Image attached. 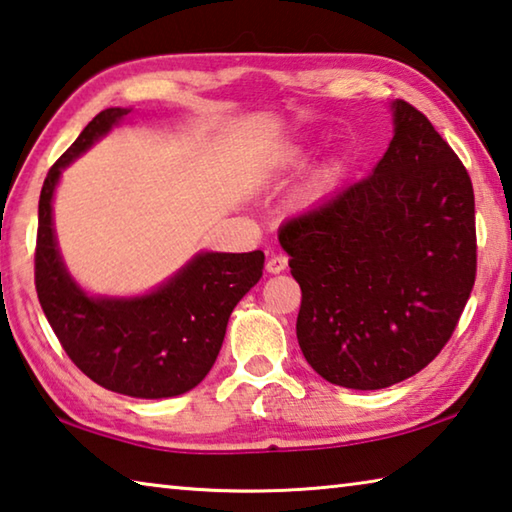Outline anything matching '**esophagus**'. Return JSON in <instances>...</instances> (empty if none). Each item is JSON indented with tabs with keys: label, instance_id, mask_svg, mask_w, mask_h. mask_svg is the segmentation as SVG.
<instances>
[{
	"label": "esophagus",
	"instance_id": "esophagus-1",
	"mask_svg": "<svg viewBox=\"0 0 512 512\" xmlns=\"http://www.w3.org/2000/svg\"><path fill=\"white\" fill-rule=\"evenodd\" d=\"M289 266V257L282 253H271L266 259V271L268 273H282Z\"/></svg>",
	"mask_w": 512,
	"mask_h": 512
}]
</instances>
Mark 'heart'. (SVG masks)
<instances>
[{
	"mask_svg": "<svg viewBox=\"0 0 512 512\" xmlns=\"http://www.w3.org/2000/svg\"><path fill=\"white\" fill-rule=\"evenodd\" d=\"M302 162H305V151H302V146H298V144L282 146V149L273 155L271 162L266 164L264 176L266 178H275V176H280V173H284V171L300 167ZM323 183H325V178H323Z\"/></svg>",
	"mask_w": 512,
	"mask_h": 512,
	"instance_id": "1",
	"label": "heart"
}]
</instances>
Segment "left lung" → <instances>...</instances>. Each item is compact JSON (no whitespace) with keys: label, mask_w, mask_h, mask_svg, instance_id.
Instances as JSON below:
<instances>
[{"label":"left lung","mask_w":512,"mask_h":512,"mask_svg":"<svg viewBox=\"0 0 512 512\" xmlns=\"http://www.w3.org/2000/svg\"><path fill=\"white\" fill-rule=\"evenodd\" d=\"M375 171L291 219L280 244L302 291L300 350L329 384L377 391L438 357L476 280L470 173L397 99Z\"/></svg>","instance_id":"obj_1"}]
</instances>
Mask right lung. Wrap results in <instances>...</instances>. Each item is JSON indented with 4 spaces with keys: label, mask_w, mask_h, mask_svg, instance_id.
Wrapping results in <instances>:
<instances>
[{
    "label": "right lung",
    "mask_w": 512,
    "mask_h": 512,
    "mask_svg": "<svg viewBox=\"0 0 512 512\" xmlns=\"http://www.w3.org/2000/svg\"><path fill=\"white\" fill-rule=\"evenodd\" d=\"M126 108L101 110L49 169L38 203L36 291L51 329L83 375L121 395L173 397L201 384L219 357L237 302L262 277L264 253H203L144 298H90L60 262L51 196L76 155L106 135Z\"/></svg>",
    "instance_id": "obj_1"
}]
</instances>
